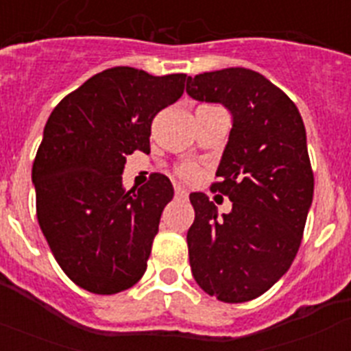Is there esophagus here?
I'll return each instance as SVG.
<instances>
[{"mask_svg":"<svg viewBox=\"0 0 351 351\" xmlns=\"http://www.w3.org/2000/svg\"><path fill=\"white\" fill-rule=\"evenodd\" d=\"M176 198L186 200V198H188V191H186L184 188H181V186H176Z\"/></svg>","mask_w":351,"mask_h":351,"instance_id":"obj_1","label":"esophagus"}]
</instances>
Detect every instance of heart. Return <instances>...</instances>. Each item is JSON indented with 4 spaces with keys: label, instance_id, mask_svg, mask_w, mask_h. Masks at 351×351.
<instances>
[{
    "label": "heart",
    "instance_id": "b5f03b06",
    "mask_svg": "<svg viewBox=\"0 0 351 351\" xmlns=\"http://www.w3.org/2000/svg\"><path fill=\"white\" fill-rule=\"evenodd\" d=\"M176 173H178L182 181H193V179L197 178L198 170L197 167L191 165V163H182V165H179L178 169H176Z\"/></svg>",
    "mask_w": 351,
    "mask_h": 351
}]
</instances>
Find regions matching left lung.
Listing matches in <instances>:
<instances>
[{
  "label": "left lung",
  "instance_id": "8db88e82",
  "mask_svg": "<svg viewBox=\"0 0 351 351\" xmlns=\"http://www.w3.org/2000/svg\"><path fill=\"white\" fill-rule=\"evenodd\" d=\"M186 93L225 105L234 119L210 186L230 198L232 210L218 216L206 193L190 195L191 272L218 300H253L290 269L302 241L315 190L302 117L280 88L247 68L188 77Z\"/></svg>",
  "mask_w": 351,
  "mask_h": 351
}]
</instances>
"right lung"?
<instances>
[{"label":"right lung","mask_w":351,"mask_h":351,"mask_svg":"<svg viewBox=\"0 0 351 351\" xmlns=\"http://www.w3.org/2000/svg\"><path fill=\"white\" fill-rule=\"evenodd\" d=\"M184 73L100 71L56 105L33 163L36 218L56 262L84 290L112 295L144 276L173 188L154 173L123 188L126 154L149 153L151 123L184 93Z\"/></svg>","instance_id":"obj_1"}]
</instances>
